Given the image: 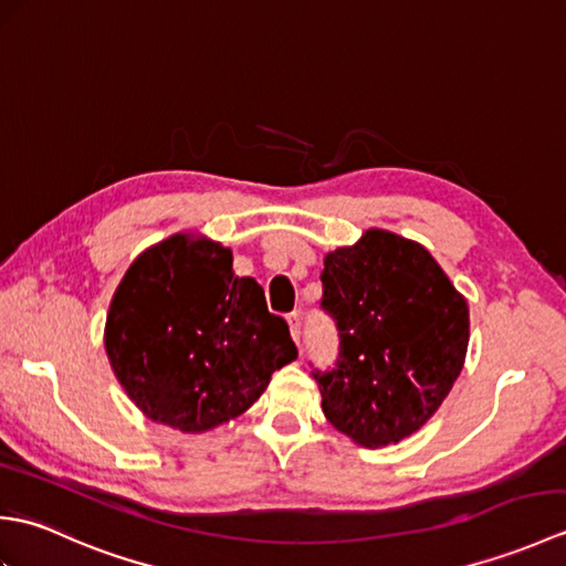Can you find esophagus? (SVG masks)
Wrapping results in <instances>:
<instances>
[{
  "label": "esophagus",
  "instance_id": "esophagus-1",
  "mask_svg": "<svg viewBox=\"0 0 566 566\" xmlns=\"http://www.w3.org/2000/svg\"><path fill=\"white\" fill-rule=\"evenodd\" d=\"M286 323H290V333H292L294 343L298 345V343H302V316L290 314V316H286Z\"/></svg>",
  "mask_w": 566,
  "mask_h": 566
}]
</instances>
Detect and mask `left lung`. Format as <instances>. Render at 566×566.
<instances>
[{
	"label": "left lung",
	"mask_w": 566,
	"mask_h": 566,
	"mask_svg": "<svg viewBox=\"0 0 566 566\" xmlns=\"http://www.w3.org/2000/svg\"><path fill=\"white\" fill-rule=\"evenodd\" d=\"M323 264L321 308L340 333L338 363L314 369L323 413L365 448L413 436L464 367L467 298L423 245L381 228Z\"/></svg>",
	"instance_id": "8db88e82"
}]
</instances>
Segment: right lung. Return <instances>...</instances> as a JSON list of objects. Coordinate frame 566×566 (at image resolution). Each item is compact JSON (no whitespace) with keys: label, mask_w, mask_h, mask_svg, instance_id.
I'll use <instances>...</instances> for the list:
<instances>
[{"label":"right lung","mask_w":566,"mask_h":566,"mask_svg":"<svg viewBox=\"0 0 566 566\" xmlns=\"http://www.w3.org/2000/svg\"><path fill=\"white\" fill-rule=\"evenodd\" d=\"M104 347L128 399L182 432L245 413L272 371L298 355L262 286L233 272L231 248L189 233L130 262L106 314Z\"/></svg>","instance_id":"1"}]
</instances>
